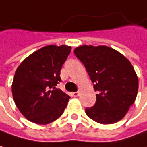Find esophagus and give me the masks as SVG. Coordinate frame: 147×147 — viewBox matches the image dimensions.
<instances>
[{
	"mask_svg": "<svg viewBox=\"0 0 147 147\" xmlns=\"http://www.w3.org/2000/svg\"><path fill=\"white\" fill-rule=\"evenodd\" d=\"M72 95H73V97H78L79 96V92H75L72 93Z\"/></svg>",
	"mask_w": 147,
	"mask_h": 147,
	"instance_id": "esophagus-1",
	"label": "esophagus"
}]
</instances>
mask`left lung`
Listing matches in <instances>:
<instances>
[{
  "label": "left lung",
  "mask_w": 147,
  "mask_h": 147,
  "mask_svg": "<svg viewBox=\"0 0 147 147\" xmlns=\"http://www.w3.org/2000/svg\"><path fill=\"white\" fill-rule=\"evenodd\" d=\"M84 65L97 100L85 112L92 120L109 125L122 119L134 103L138 92V77L131 63L108 46L82 45L74 49Z\"/></svg>",
  "instance_id": "8db88e82"
}]
</instances>
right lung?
<instances>
[{"label":"right lung","instance_id":"right-lung-1","mask_svg":"<svg viewBox=\"0 0 147 147\" xmlns=\"http://www.w3.org/2000/svg\"><path fill=\"white\" fill-rule=\"evenodd\" d=\"M71 50L67 45H47L18 67L11 85L12 96L19 111L29 121L47 125L64 112L71 98L56 86Z\"/></svg>","mask_w":147,"mask_h":147}]
</instances>
